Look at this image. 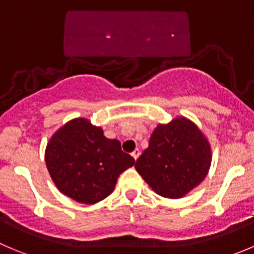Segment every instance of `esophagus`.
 Returning <instances> with one entry per match:
<instances>
[{
  "label": "esophagus",
  "instance_id": "1",
  "mask_svg": "<svg viewBox=\"0 0 254 254\" xmlns=\"http://www.w3.org/2000/svg\"><path fill=\"white\" fill-rule=\"evenodd\" d=\"M139 154H141V151H139L138 148L134 149V151L132 152V157H133V158L136 159V161H137V158H138V157H139Z\"/></svg>",
  "mask_w": 254,
  "mask_h": 254
}]
</instances>
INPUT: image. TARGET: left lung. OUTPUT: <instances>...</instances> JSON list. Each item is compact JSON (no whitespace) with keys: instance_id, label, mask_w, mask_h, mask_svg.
<instances>
[{"instance_id":"1","label":"left lung","mask_w":254,"mask_h":254,"mask_svg":"<svg viewBox=\"0 0 254 254\" xmlns=\"http://www.w3.org/2000/svg\"><path fill=\"white\" fill-rule=\"evenodd\" d=\"M211 161L208 139L192 121L178 117L157 126L134 167L157 194L176 199L206 178Z\"/></svg>"}]
</instances>
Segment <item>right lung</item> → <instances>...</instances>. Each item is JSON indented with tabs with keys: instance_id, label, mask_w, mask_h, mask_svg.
<instances>
[{
	"instance_id": "obj_1",
	"label": "right lung",
	"mask_w": 254,
	"mask_h": 254,
	"mask_svg": "<svg viewBox=\"0 0 254 254\" xmlns=\"http://www.w3.org/2000/svg\"><path fill=\"white\" fill-rule=\"evenodd\" d=\"M45 161L60 192L84 204L105 199L121 173L134 165L120 141L106 138L86 118L69 121L51 137Z\"/></svg>"
}]
</instances>
